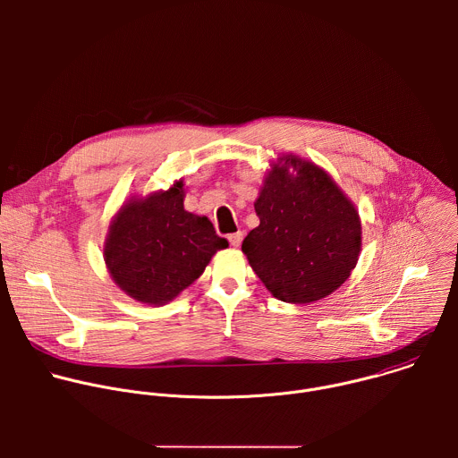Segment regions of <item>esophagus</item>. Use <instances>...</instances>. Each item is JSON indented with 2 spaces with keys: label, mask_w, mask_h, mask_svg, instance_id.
I'll list each match as a JSON object with an SVG mask.
<instances>
[{
  "label": "esophagus",
  "mask_w": 458,
  "mask_h": 458,
  "mask_svg": "<svg viewBox=\"0 0 458 458\" xmlns=\"http://www.w3.org/2000/svg\"><path fill=\"white\" fill-rule=\"evenodd\" d=\"M242 237H244V233H242V232H235V233H230V235H228V241H230V244H232V246L239 248V246H241V242H242Z\"/></svg>",
  "instance_id": "obj_1"
}]
</instances>
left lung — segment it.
Returning <instances> with one entry per match:
<instances>
[{
	"mask_svg": "<svg viewBox=\"0 0 458 458\" xmlns=\"http://www.w3.org/2000/svg\"><path fill=\"white\" fill-rule=\"evenodd\" d=\"M253 207L260 223L244 237L242 253L274 297L308 304L350 277L362 244L359 212L320 166L283 156Z\"/></svg>",
	"mask_w": 458,
	"mask_h": 458,
	"instance_id": "left-lung-1",
	"label": "left lung"
}]
</instances>
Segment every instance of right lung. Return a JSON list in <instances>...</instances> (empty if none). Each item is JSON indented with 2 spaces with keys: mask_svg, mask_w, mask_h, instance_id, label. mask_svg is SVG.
I'll use <instances>...</instances> for the list:
<instances>
[{
  "mask_svg": "<svg viewBox=\"0 0 458 458\" xmlns=\"http://www.w3.org/2000/svg\"><path fill=\"white\" fill-rule=\"evenodd\" d=\"M182 181L132 198L108 226L103 255L114 283L132 299L161 306L205 272L228 241L205 216L184 210Z\"/></svg>",
  "mask_w": 458,
  "mask_h": 458,
  "instance_id": "1",
  "label": "right lung"
}]
</instances>
